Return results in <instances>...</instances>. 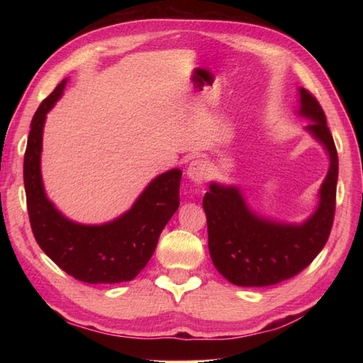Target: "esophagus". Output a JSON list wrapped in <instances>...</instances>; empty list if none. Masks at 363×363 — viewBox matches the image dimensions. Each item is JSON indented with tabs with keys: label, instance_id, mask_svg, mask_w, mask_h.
I'll use <instances>...</instances> for the list:
<instances>
[{
	"label": "esophagus",
	"instance_id": "esophagus-1",
	"mask_svg": "<svg viewBox=\"0 0 363 363\" xmlns=\"http://www.w3.org/2000/svg\"><path fill=\"white\" fill-rule=\"evenodd\" d=\"M186 174L191 182L201 184L206 181L207 174H209V169H207V164L203 159H195L189 164V167L186 169Z\"/></svg>",
	"mask_w": 363,
	"mask_h": 363
}]
</instances>
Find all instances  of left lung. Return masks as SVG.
<instances>
[{
	"instance_id": "left-lung-1",
	"label": "left lung",
	"mask_w": 363,
	"mask_h": 363,
	"mask_svg": "<svg viewBox=\"0 0 363 363\" xmlns=\"http://www.w3.org/2000/svg\"><path fill=\"white\" fill-rule=\"evenodd\" d=\"M298 115L329 157L318 190V204L301 223H285L254 212L237 186L211 182L203 207L209 252L215 268L240 287H267L290 279L311 264L326 245L335 212L338 156L325 112L309 91L299 87Z\"/></svg>"
}]
</instances>
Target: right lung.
I'll use <instances>...</instances> for the list:
<instances>
[{
  "label": "right lung",
  "instance_id": "right-lung-1",
  "mask_svg": "<svg viewBox=\"0 0 363 363\" xmlns=\"http://www.w3.org/2000/svg\"><path fill=\"white\" fill-rule=\"evenodd\" d=\"M64 79L38 106L30 121L23 179L30 228L54 264L87 284L133 281L148 264L160 233L179 207V168L154 177L130 209L103 225L76 223L56 209L42 179V142L46 113L64 95Z\"/></svg>",
  "mask_w": 363,
  "mask_h": 363
}]
</instances>
